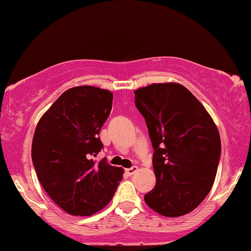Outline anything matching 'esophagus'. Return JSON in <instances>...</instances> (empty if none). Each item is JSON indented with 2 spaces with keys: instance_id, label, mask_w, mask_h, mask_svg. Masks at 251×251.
Wrapping results in <instances>:
<instances>
[{
  "instance_id": "34e87169",
  "label": "esophagus",
  "mask_w": 251,
  "mask_h": 251,
  "mask_svg": "<svg viewBox=\"0 0 251 251\" xmlns=\"http://www.w3.org/2000/svg\"><path fill=\"white\" fill-rule=\"evenodd\" d=\"M137 171H138L137 166H132V168L125 170V174L127 175V176H132L133 174H135V172H137Z\"/></svg>"
}]
</instances>
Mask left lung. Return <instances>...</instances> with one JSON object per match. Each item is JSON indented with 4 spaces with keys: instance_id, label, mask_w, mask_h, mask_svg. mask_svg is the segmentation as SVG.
Listing matches in <instances>:
<instances>
[{
    "instance_id": "obj_1",
    "label": "left lung",
    "mask_w": 251,
    "mask_h": 251,
    "mask_svg": "<svg viewBox=\"0 0 251 251\" xmlns=\"http://www.w3.org/2000/svg\"><path fill=\"white\" fill-rule=\"evenodd\" d=\"M134 102L154 150L155 186L144 196L145 203L166 217L189 214L209 194L217 174L221 138L214 120L179 83L137 89Z\"/></svg>"
}]
</instances>
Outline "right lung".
<instances>
[{"instance_id": "obj_1", "label": "right lung", "mask_w": 251, "mask_h": 251, "mask_svg": "<svg viewBox=\"0 0 251 251\" xmlns=\"http://www.w3.org/2000/svg\"><path fill=\"white\" fill-rule=\"evenodd\" d=\"M112 101L107 89L77 86L63 92L36 126L31 160L37 178L70 215L91 216L105 208L122 181V168L94 159L103 148L99 133Z\"/></svg>"}]
</instances>
